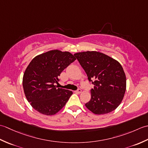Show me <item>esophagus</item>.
<instances>
[{"mask_svg":"<svg viewBox=\"0 0 148 148\" xmlns=\"http://www.w3.org/2000/svg\"><path fill=\"white\" fill-rule=\"evenodd\" d=\"M81 92H82V90H81L80 88H79V89L77 90L76 91V92L77 93H81Z\"/></svg>","mask_w":148,"mask_h":148,"instance_id":"1","label":"esophagus"}]
</instances>
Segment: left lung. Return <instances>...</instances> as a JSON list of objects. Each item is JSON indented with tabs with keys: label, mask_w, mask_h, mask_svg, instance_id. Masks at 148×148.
Wrapping results in <instances>:
<instances>
[{
	"label": "left lung",
	"mask_w": 148,
	"mask_h": 148,
	"mask_svg": "<svg viewBox=\"0 0 148 148\" xmlns=\"http://www.w3.org/2000/svg\"><path fill=\"white\" fill-rule=\"evenodd\" d=\"M94 85L86 108L95 114L112 112L120 104L126 91V76L116 60L103 53L86 51L74 55Z\"/></svg>",
	"instance_id": "left-lung-1"
}]
</instances>
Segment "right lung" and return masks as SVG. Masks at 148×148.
Returning a JSON list of instances; mask_svg holds the SVG:
<instances>
[{
  "mask_svg": "<svg viewBox=\"0 0 148 148\" xmlns=\"http://www.w3.org/2000/svg\"><path fill=\"white\" fill-rule=\"evenodd\" d=\"M76 58L71 53L51 50L36 56L27 67L23 77L24 93L37 111L53 115L62 109L72 92L55 85L58 76Z\"/></svg>",
  "mask_w": 148,
  "mask_h": 148,
  "instance_id": "add662e5",
  "label": "right lung"
}]
</instances>
